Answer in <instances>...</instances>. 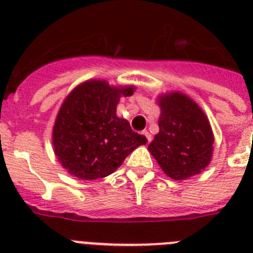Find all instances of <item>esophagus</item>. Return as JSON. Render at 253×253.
<instances>
[{"mask_svg": "<svg viewBox=\"0 0 253 253\" xmlns=\"http://www.w3.org/2000/svg\"><path fill=\"white\" fill-rule=\"evenodd\" d=\"M142 134H143V135H144V137H146V142H147V144H149V142H151V140H152L151 134H149L148 131H147V130H144V131H143Z\"/></svg>", "mask_w": 253, "mask_h": 253, "instance_id": "1", "label": "esophagus"}]
</instances>
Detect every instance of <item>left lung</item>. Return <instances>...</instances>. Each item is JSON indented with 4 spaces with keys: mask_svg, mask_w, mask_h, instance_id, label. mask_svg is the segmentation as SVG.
I'll use <instances>...</instances> for the list:
<instances>
[{
    "mask_svg": "<svg viewBox=\"0 0 253 253\" xmlns=\"http://www.w3.org/2000/svg\"><path fill=\"white\" fill-rule=\"evenodd\" d=\"M160 131L148 151L172 180L202 173L213 157L214 134L209 119L191 97L178 91L157 97Z\"/></svg>",
    "mask_w": 253,
    "mask_h": 253,
    "instance_id": "left-lung-1",
    "label": "left lung"
}]
</instances>
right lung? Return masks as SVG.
<instances>
[{
	"instance_id": "right-lung-1",
	"label": "right lung",
	"mask_w": 253,
	"mask_h": 253,
	"mask_svg": "<svg viewBox=\"0 0 253 253\" xmlns=\"http://www.w3.org/2000/svg\"><path fill=\"white\" fill-rule=\"evenodd\" d=\"M135 86H111L88 80L68 93L55 118L51 142L54 154L69 175L91 181L111 175L129 153L146 144L116 115L120 97L133 95Z\"/></svg>"
}]
</instances>
